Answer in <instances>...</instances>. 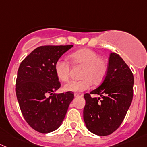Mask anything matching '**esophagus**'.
<instances>
[{
    "label": "esophagus",
    "instance_id": "1",
    "mask_svg": "<svg viewBox=\"0 0 147 147\" xmlns=\"http://www.w3.org/2000/svg\"><path fill=\"white\" fill-rule=\"evenodd\" d=\"M74 96L76 98V97H83L84 96V94L83 93H75L74 94Z\"/></svg>",
    "mask_w": 147,
    "mask_h": 147
}]
</instances>
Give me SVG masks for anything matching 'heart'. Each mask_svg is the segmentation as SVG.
Wrapping results in <instances>:
<instances>
[{"label": "heart", "mask_w": 147, "mask_h": 147, "mask_svg": "<svg viewBox=\"0 0 147 147\" xmlns=\"http://www.w3.org/2000/svg\"><path fill=\"white\" fill-rule=\"evenodd\" d=\"M76 64L84 66L81 80H72L65 84L66 91L80 93L90 88L92 83L98 84L106 76L108 63L105 59L99 57L98 53L90 49H81L71 54ZM54 71L59 79L67 81L70 75V65L63 58H59L54 63Z\"/></svg>", "instance_id": "b5f03b06"}]
</instances>
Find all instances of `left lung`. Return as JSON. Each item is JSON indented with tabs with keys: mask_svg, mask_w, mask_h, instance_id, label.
Here are the masks:
<instances>
[{
	"mask_svg": "<svg viewBox=\"0 0 147 147\" xmlns=\"http://www.w3.org/2000/svg\"><path fill=\"white\" fill-rule=\"evenodd\" d=\"M134 76L129 66L119 54L110 53L102 83L84 95V119L90 132L107 136L120 126L131 103ZM90 94H99L100 98H91Z\"/></svg>",
	"mask_w": 147,
	"mask_h": 147,
	"instance_id": "obj_1",
	"label": "left lung"
}]
</instances>
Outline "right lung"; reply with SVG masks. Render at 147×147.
Segmentation results:
<instances>
[{
  "label": "right lung",
  "instance_id": "right-lung-1",
  "mask_svg": "<svg viewBox=\"0 0 147 147\" xmlns=\"http://www.w3.org/2000/svg\"><path fill=\"white\" fill-rule=\"evenodd\" d=\"M73 45L41 46L22 61L18 71L16 96L24 118L32 129L49 133L61 126L72 92L54 94L61 86L54 71V63Z\"/></svg>",
  "mask_w": 147,
  "mask_h": 147
}]
</instances>
